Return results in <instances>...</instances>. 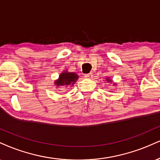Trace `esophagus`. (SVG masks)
Segmentation results:
<instances>
[{
	"instance_id": "esophagus-1",
	"label": "esophagus",
	"mask_w": 160,
	"mask_h": 160,
	"mask_svg": "<svg viewBox=\"0 0 160 160\" xmlns=\"http://www.w3.org/2000/svg\"><path fill=\"white\" fill-rule=\"evenodd\" d=\"M84 78L86 79H91L92 78V74L89 73V74H84Z\"/></svg>"
}]
</instances>
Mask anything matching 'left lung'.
Masks as SVG:
<instances>
[{"instance_id":"1","label":"left lung","mask_w":160,"mask_h":160,"mask_svg":"<svg viewBox=\"0 0 160 160\" xmlns=\"http://www.w3.org/2000/svg\"><path fill=\"white\" fill-rule=\"evenodd\" d=\"M107 82H111V80H109V79H107Z\"/></svg>"}]
</instances>
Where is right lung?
<instances>
[{
    "label": "right lung",
    "instance_id": "1",
    "mask_svg": "<svg viewBox=\"0 0 160 160\" xmlns=\"http://www.w3.org/2000/svg\"><path fill=\"white\" fill-rule=\"evenodd\" d=\"M78 74L74 73H70L64 72L59 75V80L55 82L57 86H63V87H69L75 83V82L78 80Z\"/></svg>",
    "mask_w": 160,
    "mask_h": 160
}]
</instances>
